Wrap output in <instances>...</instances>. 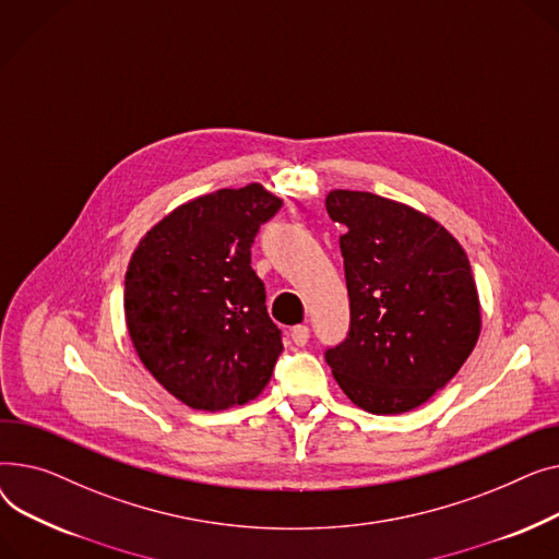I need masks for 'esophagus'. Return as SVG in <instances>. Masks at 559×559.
Listing matches in <instances>:
<instances>
[{
  "label": "esophagus",
  "mask_w": 559,
  "mask_h": 559,
  "mask_svg": "<svg viewBox=\"0 0 559 559\" xmlns=\"http://www.w3.org/2000/svg\"><path fill=\"white\" fill-rule=\"evenodd\" d=\"M290 341L298 345V347H305L309 343V326L307 324L293 326V330H290Z\"/></svg>",
  "instance_id": "1"
}]
</instances>
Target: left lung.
<instances>
[{"mask_svg": "<svg viewBox=\"0 0 559 559\" xmlns=\"http://www.w3.org/2000/svg\"><path fill=\"white\" fill-rule=\"evenodd\" d=\"M324 205L347 227L341 252L352 316L326 364L358 408L408 413L455 377L480 336L469 259L444 225L406 203L334 189Z\"/></svg>", "mask_w": 559, "mask_h": 559, "instance_id": "1", "label": "left lung"}]
</instances>
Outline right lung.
Masks as SVG:
<instances>
[{"label": "right lung", "instance_id": "right-lung-1", "mask_svg": "<svg viewBox=\"0 0 559 559\" xmlns=\"http://www.w3.org/2000/svg\"><path fill=\"white\" fill-rule=\"evenodd\" d=\"M280 207L259 182L199 195L162 216L128 261L130 343L189 408L243 406L271 381L284 345L250 269V246Z\"/></svg>", "mask_w": 559, "mask_h": 559}]
</instances>
